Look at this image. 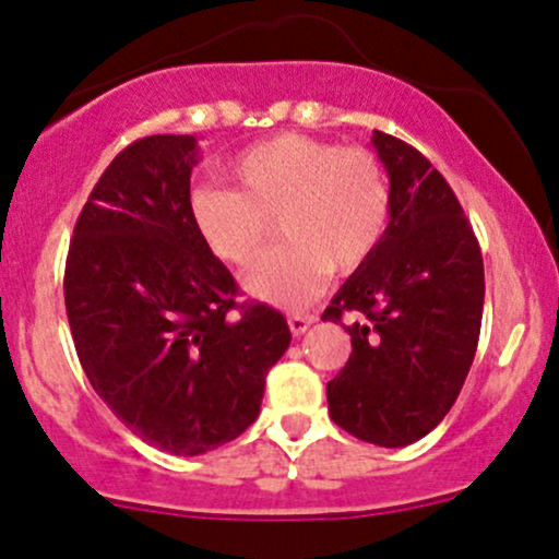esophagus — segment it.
<instances>
[{
    "mask_svg": "<svg viewBox=\"0 0 559 559\" xmlns=\"http://www.w3.org/2000/svg\"><path fill=\"white\" fill-rule=\"evenodd\" d=\"M312 323H316V316H310V312H292L289 316V329L294 336H302Z\"/></svg>",
    "mask_w": 559,
    "mask_h": 559,
    "instance_id": "1",
    "label": "esophagus"
}]
</instances>
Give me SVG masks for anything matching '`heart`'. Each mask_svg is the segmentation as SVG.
Returning a JSON list of instances; mask_svg holds the SVG:
<instances>
[{
  "instance_id": "heart-1",
  "label": "heart",
  "mask_w": 559,
  "mask_h": 559,
  "mask_svg": "<svg viewBox=\"0 0 559 559\" xmlns=\"http://www.w3.org/2000/svg\"><path fill=\"white\" fill-rule=\"evenodd\" d=\"M230 177L236 188L195 190L190 212L214 254L236 267L260 260L278 219L284 243L247 275V289L267 302H310L331 270H358L388 233V177L364 148L286 132L243 151Z\"/></svg>"
}]
</instances>
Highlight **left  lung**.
<instances>
[{
    "label": "left lung",
    "mask_w": 559,
    "mask_h": 559,
    "mask_svg": "<svg viewBox=\"0 0 559 559\" xmlns=\"http://www.w3.org/2000/svg\"><path fill=\"white\" fill-rule=\"evenodd\" d=\"M390 175L382 243L334 294L323 321L353 312L329 414L366 443L401 449L449 414L480 340L483 254L445 177L403 140L373 132Z\"/></svg>",
    "instance_id": "8db88e82"
}]
</instances>
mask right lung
Listing matches in <instances>:
<instances>
[{"instance_id": "1", "label": "right lung", "mask_w": 559, "mask_h": 559, "mask_svg": "<svg viewBox=\"0 0 559 559\" xmlns=\"http://www.w3.org/2000/svg\"><path fill=\"white\" fill-rule=\"evenodd\" d=\"M193 134L127 145L92 188L66 260V312L90 384L138 438L175 456L230 443L260 414L292 331L236 302L190 212Z\"/></svg>"}]
</instances>
